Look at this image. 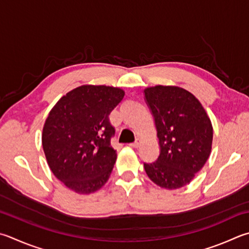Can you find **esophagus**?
Listing matches in <instances>:
<instances>
[{
  "mask_svg": "<svg viewBox=\"0 0 249 249\" xmlns=\"http://www.w3.org/2000/svg\"><path fill=\"white\" fill-rule=\"evenodd\" d=\"M140 143H142V139H140V138H137V139H136V142H133V143H130L129 146H130V147H133V148H138V147L140 146Z\"/></svg>",
  "mask_w": 249,
  "mask_h": 249,
  "instance_id": "1",
  "label": "esophagus"
}]
</instances>
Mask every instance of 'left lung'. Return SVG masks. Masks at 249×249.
<instances>
[{"instance_id":"obj_1","label":"left lung","mask_w":249,"mask_h":249,"mask_svg":"<svg viewBox=\"0 0 249 249\" xmlns=\"http://www.w3.org/2000/svg\"><path fill=\"white\" fill-rule=\"evenodd\" d=\"M155 117L160 156L144 163L153 183L178 189L192 182L210 156L213 128L205 107L188 90L178 86H153L143 90Z\"/></svg>"}]
</instances>
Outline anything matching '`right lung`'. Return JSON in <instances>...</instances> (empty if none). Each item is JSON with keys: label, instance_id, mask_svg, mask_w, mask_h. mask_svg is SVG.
Returning a JSON list of instances; mask_svg holds the SVG:
<instances>
[{"label": "right lung", "instance_id": "1", "mask_svg": "<svg viewBox=\"0 0 249 249\" xmlns=\"http://www.w3.org/2000/svg\"><path fill=\"white\" fill-rule=\"evenodd\" d=\"M125 96L119 87L83 85L67 92L44 122L42 147L50 170L80 195L100 189L116 161L109 115Z\"/></svg>", "mask_w": 249, "mask_h": 249}]
</instances>
